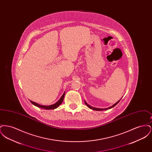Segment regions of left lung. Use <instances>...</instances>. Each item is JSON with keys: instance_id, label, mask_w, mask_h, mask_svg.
Returning <instances> with one entry per match:
<instances>
[{"instance_id": "left-lung-1", "label": "left lung", "mask_w": 152, "mask_h": 152, "mask_svg": "<svg viewBox=\"0 0 152 152\" xmlns=\"http://www.w3.org/2000/svg\"><path fill=\"white\" fill-rule=\"evenodd\" d=\"M122 97H121V99H122ZM121 99H120V100H119L118 101H117V102H116V103L115 104H113L112 106H111V107H109V108H95V107H92V106H91V105H89L88 103H87V102L86 101H84V102H85V104H86V105H87V107L91 109H93V110H99V111H100V110H108V109H109L112 108L113 107H114L115 106H116V105L119 102V101L121 100Z\"/></svg>"}]
</instances>
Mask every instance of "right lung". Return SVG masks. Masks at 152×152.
Here are the masks:
<instances>
[{
	"mask_svg": "<svg viewBox=\"0 0 152 152\" xmlns=\"http://www.w3.org/2000/svg\"><path fill=\"white\" fill-rule=\"evenodd\" d=\"M64 96H65V92L62 95V96L60 97V99L58 100L56 103H55L54 104H52L51 105H40L36 102H35L34 101H30L35 106H36L37 107H39V108H40L44 109H46V110H49V109H55L57 108L62 103V102L63 101V99H64Z\"/></svg>",
	"mask_w": 152,
	"mask_h": 152,
	"instance_id": "obj_1",
	"label": "right lung"
}]
</instances>
